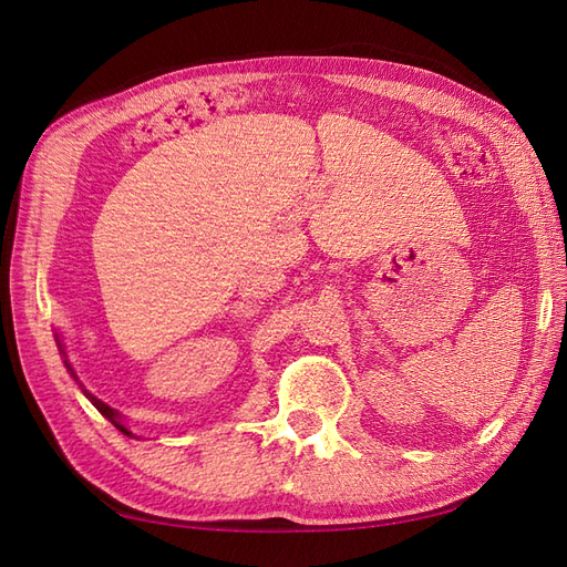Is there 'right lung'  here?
Returning <instances> with one entry per match:
<instances>
[{
    "label": "right lung",
    "mask_w": 567,
    "mask_h": 567,
    "mask_svg": "<svg viewBox=\"0 0 567 567\" xmlns=\"http://www.w3.org/2000/svg\"><path fill=\"white\" fill-rule=\"evenodd\" d=\"M56 342H60V340H56ZM60 352H62V354L66 357V352H64V344H62V342H60ZM64 364H66L69 373H71V375H74V379H76V373H74V369H71V364H69V359H64ZM76 381H79V379H76ZM79 385H81V383H79ZM81 390H83V395H85V398H89V400H91V402L95 404V410H97L100 414H103L105 419H110V422H112L114 426H117V429H120L122 433H126V435H132V431H128V429H126V426L122 424V416H120V412H117V410H112V408H110V404H105L103 400H97L95 395H91V393H89V390H85V388H81Z\"/></svg>",
    "instance_id": "1"
}]
</instances>
